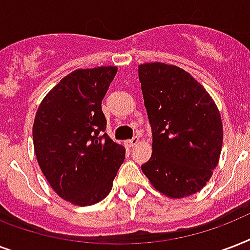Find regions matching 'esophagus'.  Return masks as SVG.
I'll return each mask as SVG.
<instances>
[{
  "label": "esophagus",
  "instance_id": "34e87169",
  "mask_svg": "<svg viewBox=\"0 0 250 250\" xmlns=\"http://www.w3.org/2000/svg\"><path fill=\"white\" fill-rule=\"evenodd\" d=\"M125 146H128V148H132V146H135V145L139 144V137L135 136L133 139H131V140H127L125 143Z\"/></svg>",
  "mask_w": 250,
  "mask_h": 250
}]
</instances>
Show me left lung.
Wrapping results in <instances>:
<instances>
[{
  "label": "left lung",
  "instance_id": "1",
  "mask_svg": "<svg viewBox=\"0 0 250 250\" xmlns=\"http://www.w3.org/2000/svg\"><path fill=\"white\" fill-rule=\"evenodd\" d=\"M139 80L153 133L152 157L141 170L166 197L197 193L218 166L223 144L221 113L213 97L174 64H139Z\"/></svg>",
  "mask_w": 250,
  "mask_h": 250
}]
</instances>
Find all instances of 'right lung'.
<instances>
[{
    "label": "right lung",
    "mask_w": 250,
    "mask_h": 250,
    "mask_svg": "<svg viewBox=\"0 0 250 250\" xmlns=\"http://www.w3.org/2000/svg\"><path fill=\"white\" fill-rule=\"evenodd\" d=\"M117 66L78 68L42 98L32 127L37 164L54 192L72 205L102 201L113 188L125 149L105 131L101 102Z\"/></svg>",
    "instance_id": "add662e5"
}]
</instances>
